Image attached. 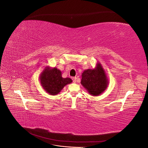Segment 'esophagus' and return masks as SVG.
I'll return each instance as SVG.
<instances>
[{
	"label": "esophagus",
	"instance_id": "obj_1",
	"mask_svg": "<svg viewBox=\"0 0 148 148\" xmlns=\"http://www.w3.org/2000/svg\"><path fill=\"white\" fill-rule=\"evenodd\" d=\"M72 80L73 83H76V82H77V77H72Z\"/></svg>",
	"mask_w": 148,
	"mask_h": 148
}]
</instances>
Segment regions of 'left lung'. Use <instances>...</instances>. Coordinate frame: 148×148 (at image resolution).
<instances>
[{
    "label": "left lung",
    "instance_id": "1",
    "mask_svg": "<svg viewBox=\"0 0 148 148\" xmlns=\"http://www.w3.org/2000/svg\"><path fill=\"white\" fill-rule=\"evenodd\" d=\"M81 83L88 92L97 96L104 91L107 87V79L104 71L99 64L95 69H88L82 73Z\"/></svg>",
    "mask_w": 148,
    "mask_h": 148
}]
</instances>
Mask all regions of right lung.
I'll use <instances>...</instances> for the list:
<instances>
[{
    "instance_id": "right-lung-1",
    "label": "right lung",
    "mask_w": 148,
    "mask_h": 148,
    "mask_svg": "<svg viewBox=\"0 0 148 148\" xmlns=\"http://www.w3.org/2000/svg\"><path fill=\"white\" fill-rule=\"evenodd\" d=\"M44 89L51 95H56L65 85L72 82L70 78L62 77L61 71L56 68L46 69L40 77Z\"/></svg>"
}]
</instances>
